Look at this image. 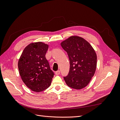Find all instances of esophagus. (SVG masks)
<instances>
[{"mask_svg":"<svg viewBox=\"0 0 120 120\" xmlns=\"http://www.w3.org/2000/svg\"><path fill=\"white\" fill-rule=\"evenodd\" d=\"M60 70H58V71H56V72H55L56 75H60Z\"/></svg>","mask_w":120,"mask_h":120,"instance_id":"1","label":"esophagus"}]
</instances>
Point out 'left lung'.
Listing matches in <instances>:
<instances>
[{
  "label": "left lung",
  "instance_id": "obj_1",
  "mask_svg": "<svg viewBox=\"0 0 120 120\" xmlns=\"http://www.w3.org/2000/svg\"><path fill=\"white\" fill-rule=\"evenodd\" d=\"M70 60V70L64 79L67 85L76 90L85 88L94 76L97 57L95 50L83 38L73 36L61 43Z\"/></svg>",
  "mask_w": 120,
  "mask_h": 120
}]
</instances>
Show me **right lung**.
<instances>
[{"mask_svg":"<svg viewBox=\"0 0 120 120\" xmlns=\"http://www.w3.org/2000/svg\"><path fill=\"white\" fill-rule=\"evenodd\" d=\"M48 48V45L41 42L30 43L24 49L18 63L23 82L36 92L48 89L54 75L45 57Z\"/></svg>","mask_w":120,"mask_h":120,"instance_id":"obj_1","label":"right lung"}]
</instances>
